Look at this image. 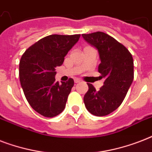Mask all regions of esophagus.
<instances>
[{
	"mask_svg": "<svg viewBox=\"0 0 152 152\" xmlns=\"http://www.w3.org/2000/svg\"><path fill=\"white\" fill-rule=\"evenodd\" d=\"M74 82L76 83H80V79H74Z\"/></svg>",
	"mask_w": 152,
	"mask_h": 152,
	"instance_id": "obj_1",
	"label": "esophagus"
}]
</instances>
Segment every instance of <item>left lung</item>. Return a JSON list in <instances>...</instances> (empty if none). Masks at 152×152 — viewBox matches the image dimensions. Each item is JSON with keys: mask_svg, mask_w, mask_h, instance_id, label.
<instances>
[{"mask_svg": "<svg viewBox=\"0 0 152 152\" xmlns=\"http://www.w3.org/2000/svg\"><path fill=\"white\" fill-rule=\"evenodd\" d=\"M82 36L99 51L101 60L99 72L105 79L99 91L88 83L89 89L83 102L91 114L108 115L122 103L133 81L132 56L124 45L104 32L83 34Z\"/></svg>", "mask_w": 152, "mask_h": 152, "instance_id": "left-lung-1", "label": "left lung"}]
</instances>
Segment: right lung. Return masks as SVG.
I'll return each instance as SVG.
<instances>
[{
    "mask_svg": "<svg viewBox=\"0 0 152 152\" xmlns=\"http://www.w3.org/2000/svg\"><path fill=\"white\" fill-rule=\"evenodd\" d=\"M80 34H51L30 46L20 61V81L28 103L46 118L64 110L67 99L74 85L73 79L55 81V69L61 66Z\"/></svg>",
    "mask_w": 152,
    "mask_h": 152,
    "instance_id": "right-lung-1",
    "label": "right lung"
}]
</instances>
